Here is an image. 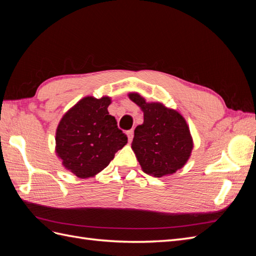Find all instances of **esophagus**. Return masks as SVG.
<instances>
[{
	"instance_id": "1",
	"label": "esophagus",
	"mask_w": 256,
	"mask_h": 256,
	"mask_svg": "<svg viewBox=\"0 0 256 256\" xmlns=\"http://www.w3.org/2000/svg\"><path fill=\"white\" fill-rule=\"evenodd\" d=\"M127 136H128V140H129V142L132 141V138H134V130H132V129H131V130H128V131H127Z\"/></svg>"
}]
</instances>
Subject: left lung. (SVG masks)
<instances>
[{
    "mask_svg": "<svg viewBox=\"0 0 256 256\" xmlns=\"http://www.w3.org/2000/svg\"><path fill=\"white\" fill-rule=\"evenodd\" d=\"M128 97L144 114L131 143L143 172L154 177L174 174L187 164L193 150L187 122L178 111L161 102H147L138 92H129Z\"/></svg>",
    "mask_w": 256,
    "mask_h": 256,
    "instance_id": "1",
    "label": "left lung"
}]
</instances>
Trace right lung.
<instances>
[{
    "mask_svg": "<svg viewBox=\"0 0 256 256\" xmlns=\"http://www.w3.org/2000/svg\"><path fill=\"white\" fill-rule=\"evenodd\" d=\"M110 97L86 96L60 118L56 134V152L62 166L79 178L94 177L106 168L128 138L108 112Z\"/></svg>",
    "mask_w": 256,
    "mask_h": 256,
    "instance_id": "obj_1",
    "label": "right lung"
}]
</instances>
